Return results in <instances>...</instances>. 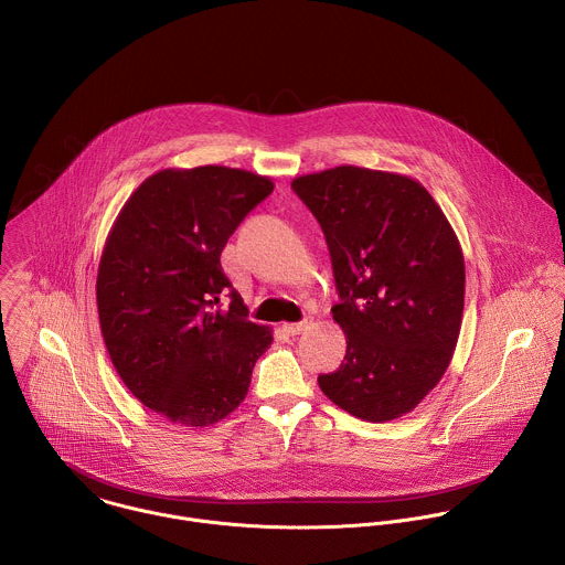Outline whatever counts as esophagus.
I'll use <instances>...</instances> for the list:
<instances>
[{"label": "esophagus", "mask_w": 565, "mask_h": 565, "mask_svg": "<svg viewBox=\"0 0 565 565\" xmlns=\"http://www.w3.org/2000/svg\"><path fill=\"white\" fill-rule=\"evenodd\" d=\"M308 326H310L308 319H303V321H299V323H284V332H286L288 337H297V334H301L303 330H308Z\"/></svg>", "instance_id": "obj_1"}]
</instances>
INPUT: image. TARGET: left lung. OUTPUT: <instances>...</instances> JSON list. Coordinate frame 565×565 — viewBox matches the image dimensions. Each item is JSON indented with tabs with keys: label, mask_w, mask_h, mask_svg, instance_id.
I'll use <instances>...</instances> for the list:
<instances>
[{
	"label": "left lung",
	"mask_w": 565,
	"mask_h": 565,
	"mask_svg": "<svg viewBox=\"0 0 565 565\" xmlns=\"http://www.w3.org/2000/svg\"><path fill=\"white\" fill-rule=\"evenodd\" d=\"M326 233L347 337L321 391L364 422L411 413L444 377L460 332L465 262L450 223L415 179L339 166L292 181Z\"/></svg>",
	"instance_id": "left-lung-1"
}]
</instances>
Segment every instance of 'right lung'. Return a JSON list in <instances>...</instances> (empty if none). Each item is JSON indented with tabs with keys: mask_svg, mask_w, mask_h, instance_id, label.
<instances>
[{
	"mask_svg": "<svg viewBox=\"0 0 565 565\" xmlns=\"http://www.w3.org/2000/svg\"><path fill=\"white\" fill-rule=\"evenodd\" d=\"M273 188L225 166L161 170L132 192L107 237L96 281L107 351L128 391L172 424L225 419L273 342L270 328L246 319L221 266L226 239Z\"/></svg>",
	"mask_w": 565,
	"mask_h": 565,
	"instance_id": "add662e5",
	"label": "right lung"
}]
</instances>
